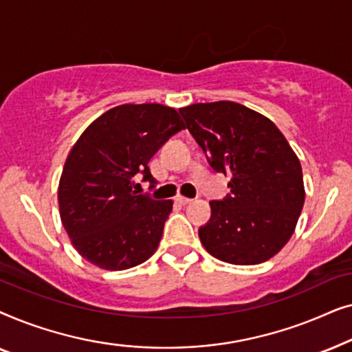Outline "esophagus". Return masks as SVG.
I'll list each match as a JSON object with an SVG mask.
<instances>
[{"label": "esophagus", "mask_w": 352, "mask_h": 352, "mask_svg": "<svg viewBox=\"0 0 352 352\" xmlns=\"http://www.w3.org/2000/svg\"><path fill=\"white\" fill-rule=\"evenodd\" d=\"M176 201L177 204H181V205H187V204H190V199H187V197H182V195H177L176 197Z\"/></svg>", "instance_id": "esophagus-1"}]
</instances>
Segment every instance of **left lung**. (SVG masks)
<instances>
[{"mask_svg":"<svg viewBox=\"0 0 352 352\" xmlns=\"http://www.w3.org/2000/svg\"><path fill=\"white\" fill-rule=\"evenodd\" d=\"M186 128L230 192L211 200L199 237L211 256L250 266L267 261L290 240L302 205L301 163L271 120L242 104H194L179 110Z\"/></svg>","mask_w":352,"mask_h":352,"instance_id":"obj_1","label":"left lung"}]
</instances>
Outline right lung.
Wrapping results in <instances>:
<instances>
[{
    "instance_id": "add662e5",
    "label": "right lung",
    "mask_w": 352,
    "mask_h": 352,
    "mask_svg": "<svg viewBox=\"0 0 352 352\" xmlns=\"http://www.w3.org/2000/svg\"><path fill=\"white\" fill-rule=\"evenodd\" d=\"M175 109L124 104L94 120L67 157L59 182L62 224L81 256L107 271H123L152 256L171 200L133 190L134 177L155 187L148 162L184 129Z\"/></svg>"
}]
</instances>
